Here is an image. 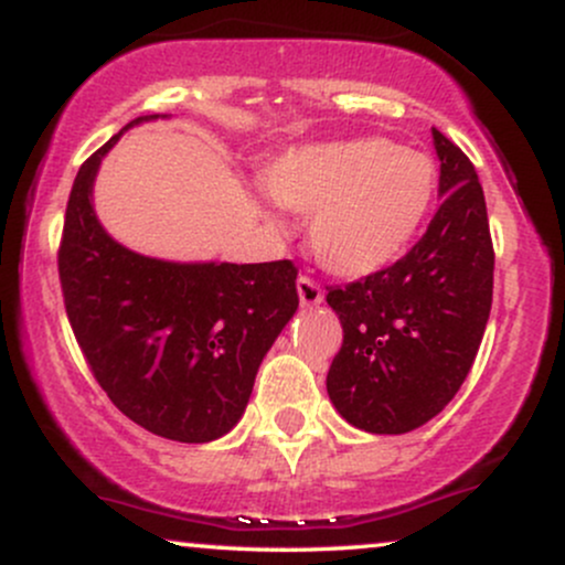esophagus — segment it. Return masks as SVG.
I'll return each instance as SVG.
<instances>
[{"mask_svg": "<svg viewBox=\"0 0 565 565\" xmlns=\"http://www.w3.org/2000/svg\"><path fill=\"white\" fill-rule=\"evenodd\" d=\"M297 295H300V302L308 305V308H310V305H319L323 300L321 284L316 281V278H310V276L297 278Z\"/></svg>", "mask_w": 565, "mask_h": 565, "instance_id": "34e87169", "label": "esophagus"}]
</instances>
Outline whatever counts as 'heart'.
<instances>
[{"label":"heart","mask_w":565,"mask_h":565,"mask_svg":"<svg viewBox=\"0 0 565 565\" xmlns=\"http://www.w3.org/2000/svg\"><path fill=\"white\" fill-rule=\"evenodd\" d=\"M278 204L310 215L308 244L337 276H372L398 260L438 196V164L387 138L305 146L263 172Z\"/></svg>","instance_id":"1"}]
</instances>
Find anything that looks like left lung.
Returning a JSON list of instances; mask_svg holds the SVG:
<instances>
[{
	"label": "left lung",
	"mask_w": 565,
	"mask_h": 565,
	"mask_svg": "<svg viewBox=\"0 0 565 565\" xmlns=\"http://www.w3.org/2000/svg\"><path fill=\"white\" fill-rule=\"evenodd\" d=\"M438 212L417 244L377 274L329 287L342 348L327 391L350 425L398 436L433 419L468 377L494 291L483 188L462 148L433 127Z\"/></svg>",
	"instance_id": "1"
}]
</instances>
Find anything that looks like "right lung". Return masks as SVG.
I'll return each mask as SVG.
<instances>
[{"label":"right lung","mask_w":565,"mask_h":565,"mask_svg":"<svg viewBox=\"0 0 565 565\" xmlns=\"http://www.w3.org/2000/svg\"><path fill=\"white\" fill-rule=\"evenodd\" d=\"M119 135L71 185L57 246L63 305L89 372L125 417L153 436L204 444L244 414L263 355L300 302L297 268L291 260L180 265L116 244L89 193Z\"/></svg>","instance_id":"add662e5"}]
</instances>
